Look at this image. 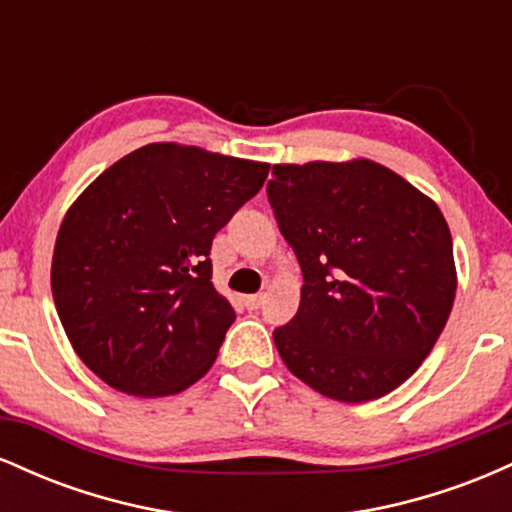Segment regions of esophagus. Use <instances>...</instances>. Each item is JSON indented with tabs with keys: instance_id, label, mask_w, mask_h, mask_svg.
<instances>
[{
	"instance_id": "1",
	"label": "esophagus",
	"mask_w": 512,
	"mask_h": 512,
	"mask_svg": "<svg viewBox=\"0 0 512 512\" xmlns=\"http://www.w3.org/2000/svg\"><path fill=\"white\" fill-rule=\"evenodd\" d=\"M262 301H264L262 293H255V296H245L243 303H245V308H248V310H257L262 305Z\"/></svg>"
}]
</instances>
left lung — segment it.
<instances>
[{
  "label": "left lung",
  "instance_id": "8db88e82",
  "mask_svg": "<svg viewBox=\"0 0 512 512\" xmlns=\"http://www.w3.org/2000/svg\"><path fill=\"white\" fill-rule=\"evenodd\" d=\"M267 195L303 272L298 313L274 330L281 361L337 402L385 397L431 354L455 301L443 211L370 158L276 163Z\"/></svg>",
  "mask_w": 512,
  "mask_h": 512
}]
</instances>
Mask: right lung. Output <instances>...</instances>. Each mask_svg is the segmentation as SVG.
Returning a JSON list of instances; mask_svg holds the SVG:
<instances>
[{
  "mask_svg": "<svg viewBox=\"0 0 512 512\" xmlns=\"http://www.w3.org/2000/svg\"><path fill=\"white\" fill-rule=\"evenodd\" d=\"M267 173L269 163L156 142L74 199L52 252V298L105 385L170 397L214 366L236 313L211 284V240Z\"/></svg>",
  "mask_w": 512,
  "mask_h": 512,
  "instance_id": "obj_1",
  "label": "right lung"
}]
</instances>
